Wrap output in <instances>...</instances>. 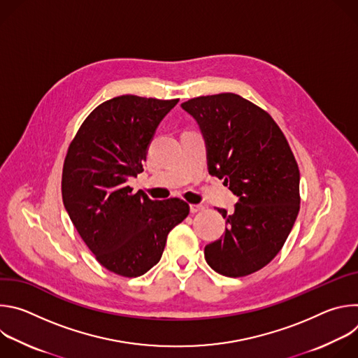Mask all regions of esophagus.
Here are the masks:
<instances>
[{
	"instance_id": "34e87169",
	"label": "esophagus",
	"mask_w": 358,
	"mask_h": 358,
	"mask_svg": "<svg viewBox=\"0 0 358 358\" xmlns=\"http://www.w3.org/2000/svg\"><path fill=\"white\" fill-rule=\"evenodd\" d=\"M203 208H206V207H203L202 203H191V206H189V211H191L192 214L199 213V211H203Z\"/></svg>"
}]
</instances>
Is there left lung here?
Returning <instances> with one entry per match:
<instances>
[{
  "instance_id": "1",
  "label": "left lung",
  "mask_w": 358,
  "mask_h": 358,
  "mask_svg": "<svg viewBox=\"0 0 358 358\" xmlns=\"http://www.w3.org/2000/svg\"><path fill=\"white\" fill-rule=\"evenodd\" d=\"M206 138L208 171L238 196L224 235L206 246L207 264L241 278L266 266L286 242L299 214L300 174L290 145L268 112L235 93L181 103Z\"/></svg>"
}]
</instances>
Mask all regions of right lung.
<instances>
[{
  "mask_svg": "<svg viewBox=\"0 0 358 358\" xmlns=\"http://www.w3.org/2000/svg\"><path fill=\"white\" fill-rule=\"evenodd\" d=\"M177 103L134 94L106 100L85 119L66 152L62 199L69 218L97 262L124 278L155 266L169 232L189 213L180 198L152 201L127 185L143 171L156 129Z\"/></svg>",
  "mask_w": 358,
  "mask_h": 358,
  "instance_id": "add662e5",
  "label": "right lung"
}]
</instances>
